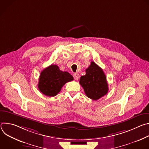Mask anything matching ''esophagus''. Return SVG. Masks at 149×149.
I'll return each mask as SVG.
<instances>
[{
  "instance_id": "obj_1",
  "label": "esophagus",
  "mask_w": 149,
  "mask_h": 149,
  "mask_svg": "<svg viewBox=\"0 0 149 149\" xmlns=\"http://www.w3.org/2000/svg\"><path fill=\"white\" fill-rule=\"evenodd\" d=\"M73 77L75 80H78L79 78V75L78 73H75V74H74Z\"/></svg>"
}]
</instances>
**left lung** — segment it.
Masks as SVG:
<instances>
[{"label": "left lung", "mask_w": 149, "mask_h": 149, "mask_svg": "<svg viewBox=\"0 0 149 149\" xmlns=\"http://www.w3.org/2000/svg\"><path fill=\"white\" fill-rule=\"evenodd\" d=\"M86 72V75L81 77L79 84L86 95L93 100H97L107 94L109 86L102 70L95 62H91Z\"/></svg>", "instance_id": "1"}]
</instances>
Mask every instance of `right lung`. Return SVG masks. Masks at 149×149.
I'll use <instances>...</instances> for the list:
<instances>
[{"instance_id": "1", "label": "right lung", "mask_w": 149, "mask_h": 149, "mask_svg": "<svg viewBox=\"0 0 149 149\" xmlns=\"http://www.w3.org/2000/svg\"><path fill=\"white\" fill-rule=\"evenodd\" d=\"M73 79V77L68 72H63L57 65L52 64L40 72L38 87L45 95L54 97L67 82Z\"/></svg>"}]
</instances>
